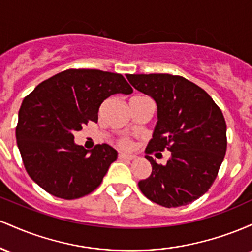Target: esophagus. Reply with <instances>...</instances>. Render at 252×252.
Here are the masks:
<instances>
[{
    "instance_id": "obj_1",
    "label": "esophagus",
    "mask_w": 252,
    "mask_h": 252,
    "mask_svg": "<svg viewBox=\"0 0 252 252\" xmlns=\"http://www.w3.org/2000/svg\"><path fill=\"white\" fill-rule=\"evenodd\" d=\"M118 158H121V160H135L136 158V155H129V154H124V153H121L120 155H118Z\"/></svg>"
}]
</instances>
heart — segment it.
<instances>
[{
	"instance_id": "heart-1",
	"label": "heart",
	"mask_w": 252,
	"mask_h": 252,
	"mask_svg": "<svg viewBox=\"0 0 252 252\" xmlns=\"http://www.w3.org/2000/svg\"><path fill=\"white\" fill-rule=\"evenodd\" d=\"M118 147L122 149H131L132 148V141L128 137H122L118 140Z\"/></svg>"
}]
</instances>
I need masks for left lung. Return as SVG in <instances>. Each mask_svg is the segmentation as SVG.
Here are the masks:
<instances>
[{"mask_svg":"<svg viewBox=\"0 0 252 252\" xmlns=\"http://www.w3.org/2000/svg\"><path fill=\"white\" fill-rule=\"evenodd\" d=\"M126 78L158 105V121L146 148L153 170L148 179L138 182L141 192L168 209L196 200L213 185L226 153V123L220 108L205 90L181 76ZM164 149L171 152V158L162 166L149 155Z\"/></svg>","mask_w":252,"mask_h":252,"instance_id":"left-lung-1","label":"left lung"}]
</instances>
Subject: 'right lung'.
Masks as SVG:
<instances>
[{
  "label": "right lung",
  "mask_w": 252,
  "mask_h": 252,
  "mask_svg": "<svg viewBox=\"0 0 252 252\" xmlns=\"http://www.w3.org/2000/svg\"><path fill=\"white\" fill-rule=\"evenodd\" d=\"M131 92L122 74L90 68H70L40 83L21 104L15 132L32 180L66 200L94 192L117 152L106 143L89 152L74 144L73 132L97 122L111 94Z\"/></svg>",
  "instance_id": "obj_1"
}]
</instances>
